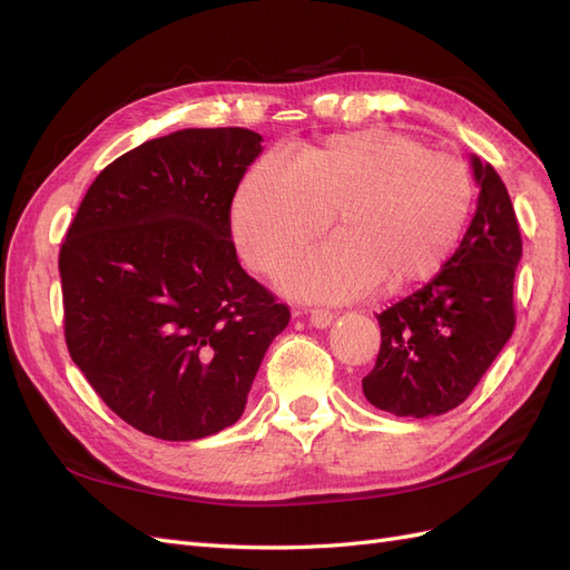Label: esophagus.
Masks as SVG:
<instances>
[{"label":"esophagus","mask_w":570,"mask_h":570,"mask_svg":"<svg viewBox=\"0 0 570 570\" xmlns=\"http://www.w3.org/2000/svg\"><path fill=\"white\" fill-rule=\"evenodd\" d=\"M333 318H335V314L331 312V308H312V312H308V321H312V325H316V327H327L333 323Z\"/></svg>","instance_id":"34e87169"}]
</instances>
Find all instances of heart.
<instances>
[{
	"label": "heart",
	"instance_id": "obj_1",
	"mask_svg": "<svg viewBox=\"0 0 570 570\" xmlns=\"http://www.w3.org/2000/svg\"><path fill=\"white\" fill-rule=\"evenodd\" d=\"M469 164L394 130L335 135L292 157L271 151L239 183L230 228L249 268L278 273L327 230L340 235L297 258L283 285L292 295L344 302L377 283L404 287L433 275L471 218Z\"/></svg>",
	"mask_w": 570,
	"mask_h": 570
}]
</instances>
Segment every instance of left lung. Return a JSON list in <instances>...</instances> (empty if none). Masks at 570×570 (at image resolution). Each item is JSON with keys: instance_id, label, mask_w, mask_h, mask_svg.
Masks as SVG:
<instances>
[{"instance_id": "8db88e82", "label": "left lung", "mask_w": 570, "mask_h": 570, "mask_svg": "<svg viewBox=\"0 0 570 570\" xmlns=\"http://www.w3.org/2000/svg\"><path fill=\"white\" fill-rule=\"evenodd\" d=\"M473 170L478 209L459 249L428 285L377 314L381 352L361 385L394 416H440L463 404L513 333L519 218L492 164L473 157Z\"/></svg>"}]
</instances>
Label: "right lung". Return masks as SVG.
Returning a JSON list of instances; mask_svg holds the SVG:
<instances>
[{"label": "right lung", "instance_id": "right-lung-1", "mask_svg": "<svg viewBox=\"0 0 570 570\" xmlns=\"http://www.w3.org/2000/svg\"><path fill=\"white\" fill-rule=\"evenodd\" d=\"M262 135L187 128L111 161L61 252L63 337L118 419L187 442L243 416L289 306L237 262L230 206Z\"/></svg>", "mask_w": 570, "mask_h": 570}]
</instances>
